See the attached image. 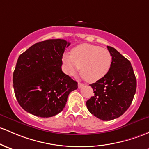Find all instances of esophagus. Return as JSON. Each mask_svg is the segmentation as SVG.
<instances>
[{
	"instance_id": "1",
	"label": "esophagus",
	"mask_w": 149,
	"mask_h": 149,
	"mask_svg": "<svg viewBox=\"0 0 149 149\" xmlns=\"http://www.w3.org/2000/svg\"><path fill=\"white\" fill-rule=\"evenodd\" d=\"M83 86H84V84H83V83L78 82V88H81Z\"/></svg>"
}]
</instances>
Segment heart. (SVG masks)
I'll return each mask as SVG.
<instances>
[{
    "mask_svg": "<svg viewBox=\"0 0 149 149\" xmlns=\"http://www.w3.org/2000/svg\"><path fill=\"white\" fill-rule=\"evenodd\" d=\"M64 71L69 76H76L81 68L83 77L91 83L102 79L108 73L112 56L108 49L98 46L82 44L63 54L62 58Z\"/></svg>",
    "mask_w": 149,
    "mask_h": 149,
    "instance_id": "heart-1",
    "label": "heart"
}]
</instances>
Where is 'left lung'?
<instances>
[{"mask_svg":"<svg viewBox=\"0 0 149 149\" xmlns=\"http://www.w3.org/2000/svg\"><path fill=\"white\" fill-rule=\"evenodd\" d=\"M107 47L112 56V66L104 78L90 85L95 95L86 102L89 112L103 121L114 120L125 113L136 90L130 61L113 47Z\"/></svg>","mask_w":149,"mask_h":149,"instance_id":"obj_1","label":"left lung"}]
</instances>
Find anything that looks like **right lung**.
I'll return each instance as SVG.
<instances>
[{"mask_svg": "<svg viewBox=\"0 0 149 149\" xmlns=\"http://www.w3.org/2000/svg\"><path fill=\"white\" fill-rule=\"evenodd\" d=\"M69 45L64 40H48L19 55L13 83L16 99L26 112L40 117L56 115L69 93L78 88V83L61 70L63 54Z\"/></svg>", "mask_w": 149, "mask_h": 149, "instance_id": "add662e5", "label": "right lung"}]
</instances>
